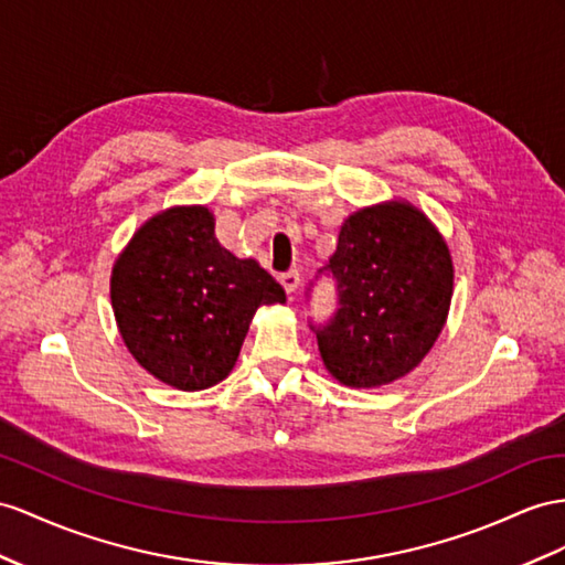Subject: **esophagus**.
Masks as SVG:
<instances>
[{
	"label": "esophagus",
	"instance_id": "34e87169",
	"mask_svg": "<svg viewBox=\"0 0 565 565\" xmlns=\"http://www.w3.org/2000/svg\"><path fill=\"white\" fill-rule=\"evenodd\" d=\"M279 284L284 286V291L291 296V294H296V288H298V284H300V274L296 271V269H291V271H281L279 274Z\"/></svg>",
	"mask_w": 565,
	"mask_h": 565
}]
</instances>
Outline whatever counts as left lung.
<instances>
[{"label":"left lung","mask_w":565,"mask_h":565,"mask_svg":"<svg viewBox=\"0 0 565 565\" xmlns=\"http://www.w3.org/2000/svg\"><path fill=\"white\" fill-rule=\"evenodd\" d=\"M329 277L337 310L310 322L327 370L355 388L408 374L437 341L451 306L454 267L427 216L403 202L345 220L337 253L315 274ZM315 281L306 288L312 298Z\"/></svg>","instance_id":"8db88e82"}]
</instances>
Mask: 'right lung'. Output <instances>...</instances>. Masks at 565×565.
Returning <instances> with one entry per match:
<instances>
[{"instance_id":"1","label":"right lung","mask_w":565,"mask_h":565,"mask_svg":"<svg viewBox=\"0 0 565 565\" xmlns=\"http://www.w3.org/2000/svg\"><path fill=\"white\" fill-rule=\"evenodd\" d=\"M284 300L269 271L216 241L207 207L152 216L111 271V306L128 351L183 392L222 382L255 310Z\"/></svg>"}]
</instances>
